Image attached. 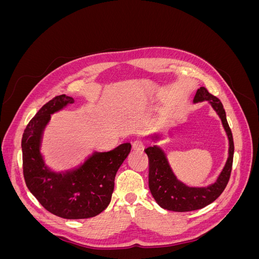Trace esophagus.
Listing matches in <instances>:
<instances>
[{
	"label": "esophagus",
	"mask_w": 259,
	"mask_h": 259,
	"mask_svg": "<svg viewBox=\"0 0 259 259\" xmlns=\"http://www.w3.org/2000/svg\"><path fill=\"white\" fill-rule=\"evenodd\" d=\"M133 149L136 151H142L145 149V142L143 139H136L134 143H133Z\"/></svg>",
	"instance_id": "obj_1"
}]
</instances>
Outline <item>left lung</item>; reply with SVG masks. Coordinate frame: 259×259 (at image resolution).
I'll return each mask as SVG.
<instances>
[{
  "instance_id": "8db88e82",
  "label": "left lung",
  "mask_w": 259,
  "mask_h": 259,
  "mask_svg": "<svg viewBox=\"0 0 259 259\" xmlns=\"http://www.w3.org/2000/svg\"><path fill=\"white\" fill-rule=\"evenodd\" d=\"M207 100L217 112L223 123V126L229 139V155L225 167L214 184L207 187H188L177 179L171 170L166 155L158 146L148 147L145 152L149 158V189L158 204L167 210L190 211L205 207L213 203L223 193L229 182L234 145L232 133L227 122L226 112L223 104L217 97L208 93L205 88H200L195 94L193 103H201ZM154 142L159 140V136H152Z\"/></svg>"
}]
</instances>
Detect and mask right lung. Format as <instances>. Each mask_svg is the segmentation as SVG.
<instances>
[{"instance_id": "add662e5", "label": "right lung", "mask_w": 259, "mask_h": 259, "mask_svg": "<svg viewBox=\"0 0 259 259\" xmlns=\"http://www.w3.org/2000/svg\"><path fill=\"white\" fill-rule=\"evenodd\" d=\"M66 95L54 97L29 122L21 139L23 177L30 192L50 213L66 219L91 218L105 210L111 201L117 169L131 152L125 143L108 152H94L82 165L67 171H53L40 152L43 131L51 114L72 105Z\"/></svg>"}]
</instances>
